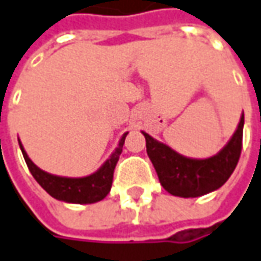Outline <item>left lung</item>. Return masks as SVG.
<instances>
[{
  "label": "left lung",
  "instance_id": "left-lung-1",
  "mask_svg": "<svg viewBox=\"0 0 261 261\" xmlns=\"http://www.w3.org/2000/svg\"><path fill=\"white\" fill-rule=\"evenodd\" d=\"M244 114L237 130L217 154L206 159L186 158L165 143L141 131L146 137L147 154L156 169L159 180L167 192L180 198H196L220 189L228 180L241 154Z\"/></svg>",
  "mask_w": 261,
  "mask_h": 261
}]
</instances>
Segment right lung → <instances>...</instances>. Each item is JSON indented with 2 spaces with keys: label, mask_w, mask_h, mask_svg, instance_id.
<instances>
[{
  "label": "right lung",
  "mask_w": 261,
  "mask_h": 261,
  "mask_svg": "<svg viewBox=\"0 0 261 261\" xmlns=\"http://www.w3.org/2000/svg\"><path fill=\"white\" fill-rule=\"evenodd\" d=\"M127 134H128V131L122 134V137L118 141V146L111 153V156L103 162L102 166L94 173L82 176V177L51 175V173L41 170L40 167L36 166L32 159L29 158L20 140H18V144H20L24 160L29 166V170L32 172L33 177L50 196H53L58 201H63V202L84 205V203H95L102 201L108 195V192L111 191L114 169L120 159L124 140L127 137Z\"/></svg>",
  "instance_id": "add662e5"
}]
</instances>
